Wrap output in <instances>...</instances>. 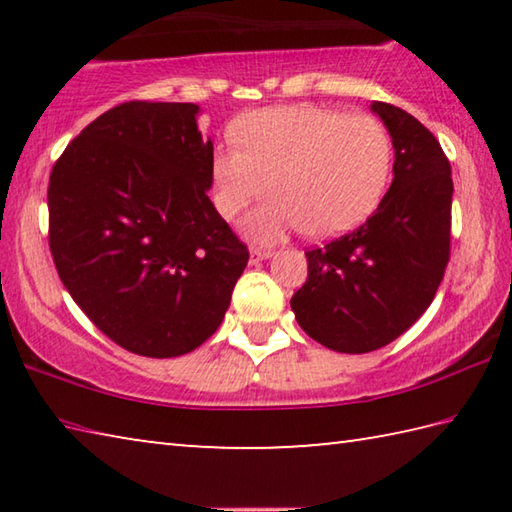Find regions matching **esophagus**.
<instances>
[{
  "label": "esophagus",
  "mask_w": 512,
  "mask_h": 512,
  "mask_svg": "<svg viewBox=\"0 0 512 512\" xmlns=\"http://www.w3.org/2000/svg\"><path fill=\"white\" fill-rule=\"evenodd\" d=\"M273 257V250H266V248H250V264H257V262H264V259Z\"/></svg>",
  "instance_id": "34e87169"
}]
</instances>
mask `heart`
<instances>
[{
    "label": "heart",
    "instance_id": "heart-1",
    "mask_svg": "<svg viewBox=\"0 0 512 512\" xmlns=\"http://www.w3.org/2000/svg\"><path fill=\"white\" fill-rule=\"evenodd\" d=\"M237 142L214 153V203L235 219L273 187L275 196L246 221L248 235L262 241L300 228L316 237L352 230L375 210L391 176V135L372 115L253 110L239 119Z\"/></svg>",
    "mask_w": 512,
    "mask_h": 512
}]
</instances>
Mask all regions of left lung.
<instances>
[{
	"label": "left lung",
	"mask_w": 512,
	"mask_h": 512,
	"mask_svg": "<svg viewBox=\"0 0 512 512\" xmlns=\"http://www.w3.org/2000/svg\"><path fill=\"white\" fill-rule=\"evenodd\" d=\"M395 149L393 183L370 219L307 250V282L293 293L298 325L329 350H379L418 320L443 282L452 239V167L409 112L372 103Z\"/></svg>",
	"instance_id": "obj_1"
}]
</instances>
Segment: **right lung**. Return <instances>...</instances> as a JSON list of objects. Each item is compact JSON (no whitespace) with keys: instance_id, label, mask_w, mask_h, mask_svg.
<instances>
[{"instance_id":"obj_1","label":"right lung","mask_w":512,"mask_h":512,"mask_svg":"<svg viewBox=\"0 0 512 512\" xmlns=\"http://www.w3.org/2000/svg\"><path fill=\"white\" fill-rule=\"evenodd\" d=\"M196 103L128 101L85 126L49 176V248L69 296L142 357L196 350L221 325L248 248L212 205Z\"/></svg>"}]
</instances>
